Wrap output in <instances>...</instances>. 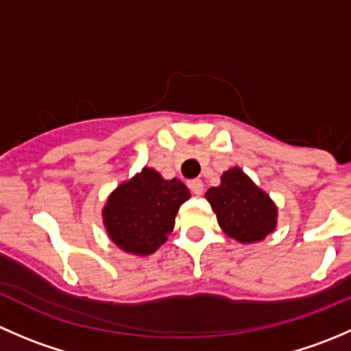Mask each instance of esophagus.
<instances>
[{
  "instance_id": "1",
  "label": "esophagus",
  "mask_w": 351,
  "mask_h": 351,
  "mask_svg": "<svg viewBox=\"0 0 351 351\" xmlns=\"http://www.w3.org/2000/svg\"><path fill=\"white\" fill-rule=\"evenodd\" d=\"M189 186L195 195H200V193L204 192V183H202V180H190Z\"/></svg>"
}]
</instances>
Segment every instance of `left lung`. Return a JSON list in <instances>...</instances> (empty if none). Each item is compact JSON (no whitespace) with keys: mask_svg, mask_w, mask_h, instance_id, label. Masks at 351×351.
<instances>
[{"mask_svg":"<svg viewBox=\"0 0 351 351\" xmlns=\"http://www.w3.org/2000/svg\"><path fill=\"white\" fill-rule=\"evenodd\" d=\"M222 231L239 243H256L277 228V205L241 168L228 169L205 193Z\"/></svg>","mask_w":351,"mask_h":351,"instance_id":"1","label":"left lung"}]
</instances>
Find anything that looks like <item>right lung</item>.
<instances>
[{
	"label": "right lung",
	"instance_id": "1",
	"mask_svg": "<svg viewBox=\"0 0 351 351\" xmlns=\"http://www.w3.org/2000/svg\"><path fill=\"white\" fill-rule=\"evenodd\" d=\"M190 198L180 180H165L153 168H143L110 193L104 224L113 243L125 253H154L175 228L180 205Z\"/></svg>",
	"mask_w": 351,
	"mask_h": 351
}]
</instances>
